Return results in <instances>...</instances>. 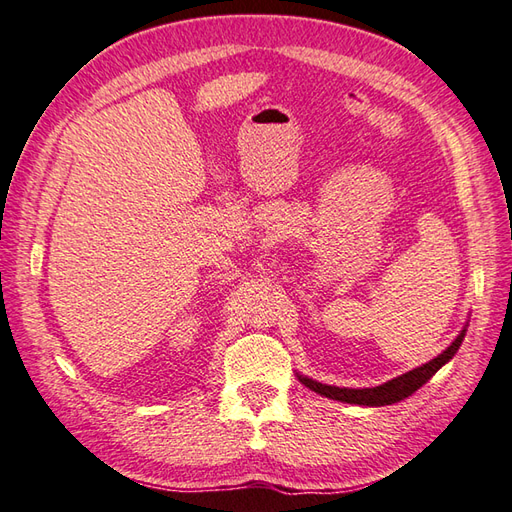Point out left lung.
Masks as SVG:
<instances>
[{
  "instance_id": "left-lung-1",
  "label": "left lung",
  "mask_w": 512,
  "mask_h": 512,
  "mask_svg": "<svg viewBox=\"0 0 512 512\" xmlns=\"http://www.w3.org/2000/svg\"><path fill=\"white\" fill-rule=\"evenodd\" d=\"M464 333H467V326L462 328L460 335L451 342V346L442 350L436 359H431V361L423 363V366L405 372V374H401V377H396L388 383L377 385V388H359V390H355V388H337V385H326V383H320V381H313L309 377H304V374H298V379L309 390L317 392L320 396H326V399H333V401L352 403V405H368V407L392 405V403H399V401L407 399V396H412L418 388H423V385L431 377H434V374L442 366H445L449 359H453V355H456L460 344H462Z\"/></svg>"
}]
</instances>
